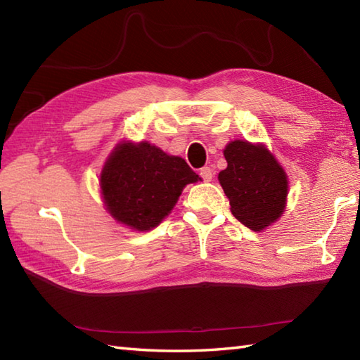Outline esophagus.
I'll list each match as a JSON object with an SVG mask.
<instances>
[{"instance_id": "34e87169", "label": "esophagus", "mask_w": 360, "mask_h": 360, "mask_svg": "<svg viewBox=\"0 0 360 360\" xmlns=\"http://www.w3.org/2000/svg\"><path fill=\"white\" fill-rule=\"evenodd\" d=\"M200 174H201V178H202L205 182H210V181L213 179V170H212L210 167H204V168H201Z\"/></svg>"}]
</instances>
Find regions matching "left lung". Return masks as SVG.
Listing matches in <instances>:
<instances>
[{"mask_svg": "<svg viewBox=\"0 0 360 360\" xmlns=\"http://www.w3.org/2000/svg\"><path fill=\"white\" fill-rule=\"evenodd\" d=\"M227 168L218 181L233 217L254 232L275 223L286 209L289 181L285 168L263 143L232 141L226 145Z\"/></svg>", "mask_w": 360, "mask_h": 360, "instance_id": "1", "label": "left lung"}]
</instances>
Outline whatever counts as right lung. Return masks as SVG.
<instances>
[{
    "instance_id": "add662e5",
    "label": "right lung",
    "mask_w": 360,
    "mask_h": 360,
    "mask_svg": "<svg viewBox=\"0 0 360 360\" xmlns=\"http://www.w3.org/2000/svg\"><path fill=\"white\" fill-rule=\"evenodd\" d=\"M201 181L187 162L147 141L116 145L101 173V195L110 215L136 232L156 227L187 184Z\"/></svg>"
}]
</instances>
